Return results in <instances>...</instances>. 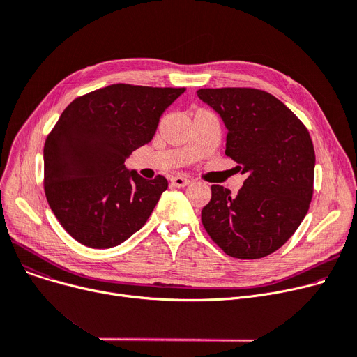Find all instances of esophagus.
<instances>
[{
	"mask_svg": "<svg viewBox=\"0 0 357 357\" xmlns=\"http://www.w3.org/2000/svg\"><path fill=\"white\" fill-rule=\"evenodd\" d=\"M171 182H172L174 186H176V188H183V186L191 183V179L183 178V176H174V178L171 179Z\"/></svg>",
	"mask_w": 357,
	"mask_h": 357,
	"instance_id": "1",
	"label": "esophagus"
}]
</instances>
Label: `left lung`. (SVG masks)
Listing matches in <instances>:
<instances>
[{
  "label": "left lung",
  "mask_w": 357,
  "mask_h": 357,
  "mask_svg": "<svg viewBox=\"0 0 357 357\" xmlns=\"http://www.w3.org/2000/svg\"><path fill=\"white\" fill-rule=\"evenodd\" d=\"M197 93L220 114L227 128L226 155L246 174L237 195L211 186L202 226L226 255L265 257L285 245L308 213L315 166L308 130L261 89L204 88Z\"/></svg>",
  "instance_id": "obj_1"
}]
</instances>
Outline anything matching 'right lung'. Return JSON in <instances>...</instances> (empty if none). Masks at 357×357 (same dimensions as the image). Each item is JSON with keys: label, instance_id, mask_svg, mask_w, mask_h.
I'll return each mask as SVG.
<instances>
[{"label": "right lung", "instance_id": "obj_1", "mask_svg": "<svg viewBox=\"0 0 357 357\" xmlns=\"http://www.w3.org/2000/svg\"><path fill=\"white\" fill-rule=\"evenodd\" d=\"M183 92L114 84L65 108L43 149L45 194L81 245L114 248L144 226L167 181H147L124 162L153 139L163 111Z\"/></svg>", "mask_w": 357, "mask_h": 357}]
</instances>
